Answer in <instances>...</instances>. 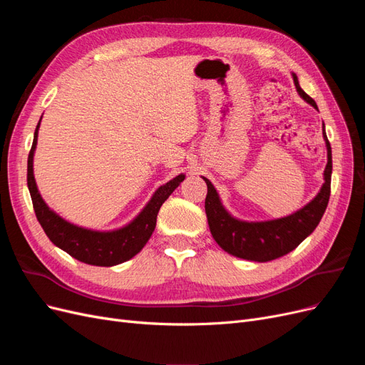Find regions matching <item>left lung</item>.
I'll list each match as a JSON object with an SVG mask.
<instances>
[{"mask_svg": "<svg viewBox=\"0 0 365 365\" xmlns=\"http://www.w3.org/2000/svg\"><path fill=\"white\" fill-rule=\"evenodd\" d=\"M294 83L298 94L307 103L317 108L312 97H309L298 83L297 76L292 74ZM318 109V108H317ZM323 135L327 146V164L324 169V184L322 190L314 200L298 210L294 215L267 222H244L231 216L220 204L219 195L213 184L207 178V197H205V213L210 231L217 245L233 254L236 257L254 260V262H269L279 259L284 254L295 250L302 242L312 233L322 220L330 196V176H332V149L326 137L324 123Z\"/></svg>", "mask_w": 365, "mask_h": 365, "instance_id": "left-lung-1", "label": "left lung"}]
</instances>
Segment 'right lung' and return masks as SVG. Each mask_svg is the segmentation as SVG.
<instances>
[{
    "label": "right lung",
    "mask_w": 365,
    "mask_h": 365,
    "mask_svg": "<svg viewBox=\"0 0 365 365\" xmlns=\"http://www.w3.org/2000/svg\"><path fill=\"white\" fill-rule=\"evenodd\" d=\"M39 123L27 160V185L36 217L48 239L54 245L68 252L71 257L94 264V267H114L134 257L152 236L157 225L160 207L184 181V175H178L172 181L161 185L148 205L143 208V212L123 228L115 231H93L73 225L50 210L38 192L35 176H33V153L38 143Z\"/></svg>",
    "instance_id": "right-lung-1"
}]
</instances>
